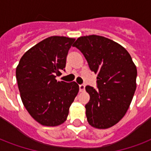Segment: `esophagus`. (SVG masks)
I'll list each match as a JSON object with an SVG mask.
<instances>
[{
	"label": "esophagus",
	"instance_id": "esophagus-1",
	"mask_svg": "<svg viewBox=\"0 0 151 151\" xmlns=\"http://www.w3.org/2000/svg\"><path fill=\"white\" fill-rule=\"evenodd\" d=\"M85 89V85H79V90H80V92H84Z\"/></svg>",
	"mask_w": 151,
	"mask_h": 151
}]
</instances>
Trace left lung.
I'll return each instance as SVG.
<instances>
[{"mask_svg": "<svg viewBox=\"0 0 151 151\" xmlns=\"http://www.w3.org/2000/svg\"><path fill=\"white\" fill-rule=\"evenodd\" d=\"M73 47L82 52L90 70L97 73V89L85 87L90 100L85 105L88 122L108 129L124 117L136 88L137 70L124 47L98 35L81 37Z\"/></svg>", "mask_w": 151, "mask_h": 151, "instance_id": "1", "label": "left lung"}]
</instances>
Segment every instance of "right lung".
Returning a JSON list of instances; mask_svg holds the SVG:
<instances>
[{
	"instance_id": "obj_1",
	"label": "right lung",
	"mask_w": 151,
	"mask_h": 151,
	"mask_svg": "<svg viewBox=\"0 0 151 151\" xmlns=\"http://www.w3.org/2000/svg\"><path fill=\"white\" fill-rule=\"evenodd\" d=\"M75 41L52 36L27 51L16 67V80L23 105L35 121L45 126L63 124L79 91L75 81H58L65 70L69 49Z\"/></svg>"
}]
</instances>
